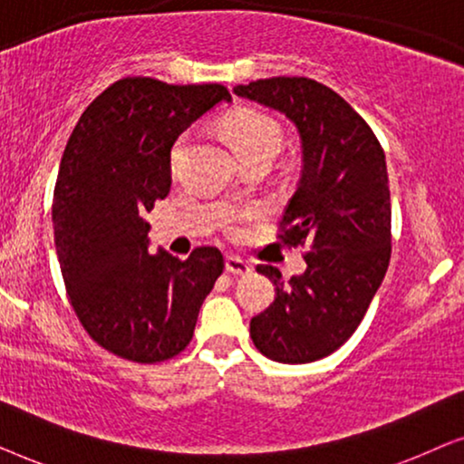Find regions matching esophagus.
Returning <instances> with one entry per match:
<instances>
[{
	"instance_id": "obj_1",
	"label": "esophagus",
	"mask_w": 464,
	"mask_h": 464,
	"mask_svg": "<svg viewBox=\"0 0 464 464\" xmlns=\"http://www.w3.org/2000/svg\"><path fill=\"white\" fill-rule=\"evenodd\" d=\"M226 270L232 272V275H249L251 266L246 264L245 259H240L237 256H227L226 257Z\"/></svg>"
}]
</instances>
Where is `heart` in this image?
<instances>
[{"label": "heart", "instance_id": "1", "mask_svg": "<svg viewBox=\"0 0 464 464\" xmlns=\"http://www.w3.org/2000/svg\"><path fill=\"white\" fill-rule=\"evenodd\" d=\"M221 132L237 151L240 162L253 158H275L283 145V130L278 122L266 111L256 107H238L227 113L221 122ZM186 137H181L173 148V164L179 158Z\"/></svg>", "mask_w": 464, "mask_h": 464}]
</instances>
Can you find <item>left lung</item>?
<instances>
[{
    "label": "left lung",
    "instance_id": "1",
    "mask_svg": "<svg viewBox=\"0 0 464 464\" xmlns=\"http://www.w3.org/2000/svg\"><path fill=\"white\" fill-rule=\"evenodd\" d=\"M234 92L285 113L300 135L302 175L278 238L306 246V270L285 283L275 266H257L276 297L251 319V340L278 363H310L351 338L389 268L384 150L338 92L310 78L281 75Z\"/></svg>",
    "mask_w": 464,
    "mask_h": 464
}]
</instances>
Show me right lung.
<instances>
[{"label": "right lung", "mask_w": 464, "mask_h": 464, "mask_svg": "<svg viewBox=\"0 0 464 464\" xmlns=\"http://www.w3.org/2000/svg\"><path fill=\"white\" fill-rule=\"evenodd\" d=\"M221 84L122 78L82 113L61 158L53 226L63 281L88 335L120 359L160 363L189 344L224 272L215 246L150 256L145 213L170 189V148Z\"/></svg>", "instance_id": "obj_1"}]
</instances>
